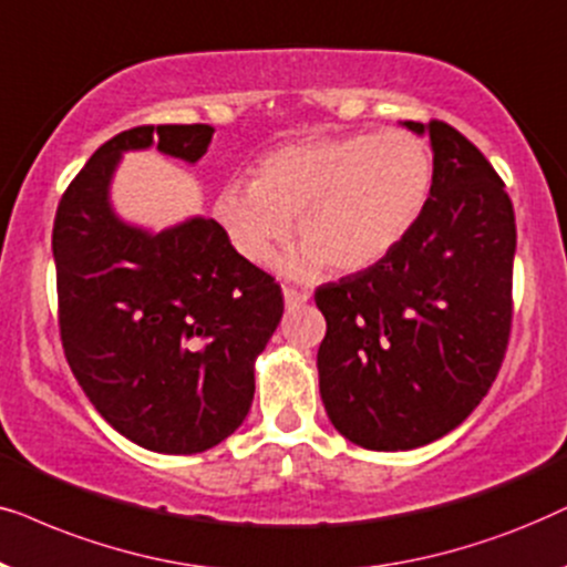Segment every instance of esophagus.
I'll list each match as a JSON object with an SVG mask.
<instances>
[{
  "label": "esophagus",
  "mask_w": 567,
  "mask_h": 567,
  "mask_svg": "<svg viewBox=\"0 0 567 567\" xmlns=\"http://www.w3.org/2000/svg\"><path fill=\"white\" fill-rule=\"evenodd\" d=\"M308 292L298 290V288H285V306L288 308H300L303 303H308Z\"/></svg>",
  "instance_id": "esophagus-1"
}]
</instances>
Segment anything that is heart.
Wrapping results in <instances>:
<instances>
[{"mask_svg":"<svg viewBox=\"0 0 567 567\" xmlns=\"http://www.w3.org/2000/svg\"><path fill=\"white\" fill-rule=\"evenodd\" d=\"M433 186V153L404 130L292 142L264 153L251 181L215 196V220L248 264H269L292 236L303 248L285 261L311 277L373 267L417 225Z\"/></svg>","mask_w":567,"mask_h":567,"instance_id":"obj_1","label":"heart"}]
</instances>
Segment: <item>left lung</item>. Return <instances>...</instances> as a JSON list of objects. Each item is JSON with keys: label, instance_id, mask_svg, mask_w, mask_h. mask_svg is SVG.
<instances>
[{"label": "left lung", "instance_id": "1", "mask_svg": "<svg viewBox=\"0 0 567 567\" xmlns=\"http://www.w3.org/2000/svg\"><path fill=\"white\" fill-rule=\"evenodd\" d=\"M430 134L433 186L420 220L373 267L327 282L319 389L354 446L410 451L451 433L493 386L513 321L516 215L487 157L446 121Z\"/></svg>", "mask_w": 567, "mask_h": 567}]
</instances>
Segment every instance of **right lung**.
I'll return each instance as SVG.
<instances>
[{"instance_id":"add662e5","label":"right lung","mask_w":567,"mask_h":567,"mask_svg":"<svg viewBox=\"0 0 567 567\" xmlns=\"http://www.w3.org/2000/svg\"><path fill=\"white\" fill-rule=\"evenodd\" d=\"M209 124L134 126L105 142L62 194L54 220L59 334L101 417L142 449L199 454L236 433L254 360L282 319L275 277L248 264L209 217L163 233L109 205L126 150L157 145L196 163Z\"/></svg>"}]
</instances>
